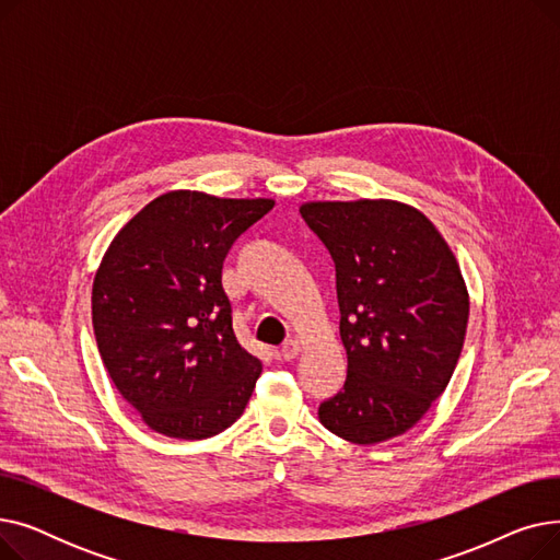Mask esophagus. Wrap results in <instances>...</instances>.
I'll return each mask as SVG.
<instances>
[{
	"label": "esophagus",
	"mask_w": 560,
	"mask_h": 560,
	"mask_svg": "<svg viewBox=\"0 0 560 560\" xmlns=\"http://www.w3.org/2000/svg\"><path fill=\"white\" fill-rule=\"evenodd\" d=\"M300 351H302V342H300L298 338H290V340H285V342L281 345L279 354H281V359L292 361V359H298V357H300Z\"/></svg>",
	"instance_id": "1"
}]
</instances>
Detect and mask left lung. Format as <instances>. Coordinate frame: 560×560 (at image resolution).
I'll return each mask as SVG.
<instances>
[{
	"instance_id": "obj_1",
	"label": "left lung",
	"mask_w": 560,
	"mask_h": 560,
	"mask_svg": "<svg viewBox=\"0 0 560 560\" xmlns=\"http://www.w3.org/2000/svg\"><path fill=\"white\" fill-rule=\"evenodd\" d=\"M306 224L336 262L345 390L319 406L354 445L413 429L445 393L465 342L469 295L433 222L397 199L306 201Z\"/></svg>"
}]
</instances>
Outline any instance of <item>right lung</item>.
Listing matches in <instances>:
<instances>
[{
	"instance_id": "1",
	"label": "right lung",
	"mask_w": 560,
	"mask_h": 560,
	"mask_svg": "<svg viewBox=\"0 0 560 560\" xmlns=\"http://www.w3.org/2000/svg\"><path fill=\"white\" fill-rule=\"evenodd\" d=\"M275 199L170 190L115 233L93 281L104 368L152 431L203 440L243 416L262 365L238 342L222 262Z\"/></svg>"
}]
</instances>
